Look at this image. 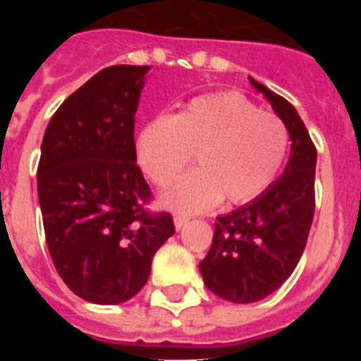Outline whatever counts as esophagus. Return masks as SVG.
Listing matches in <instances>:
<instances>
[{"label":"esophagus","instance_id":"obj_1","mask_svg":"<svg viewBox=\"0 0 361 361\" xmlns=\"http://www.w3.org/2000/svg\"><path fill=\"white\" fill-rule=\"evenodd\" d=\"M173 222H175V228L183 229L184 226H186L188 222H190V219H188V216H184V215H175Z\"/></svg>","mask_w":361,"mask_h":361}]
</instances>
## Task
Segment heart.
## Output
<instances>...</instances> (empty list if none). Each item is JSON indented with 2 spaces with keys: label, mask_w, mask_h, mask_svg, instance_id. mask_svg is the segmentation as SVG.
Returning <instances> with one entry per match:
<instances>
[{
  "label": "heart",
  "mask_w": 361,
  "mask_h": 361,
  "mask_svg": "<svg viewBox=\"0 0 361 361\" xmlns=\"http://www.w3.org/2000/svg\"><path fill=\"white\" fill-rule=\"evenodd\" d=\"M289 145L286 124L240 94L193 99L177 116L159 117L137 137V159L153 184L164 188L197 159L199 170L177 178L166 206L206 212L220 199L253 200L273 183Z\"/></svg>",
  "instance_id": "obj_1"
}]
</instances>
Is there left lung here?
I'll list each match as a JSON object with an SVG mask.
<instances>
[{"label": "left lung", "instance_id": "obj_1", "mask_svg": "<svg viewBox=\"0 0 361 361\" xmlns=\"http://www.w3.org/2000/svg\"><path fill=\"white\" fill-rule=\"evenodd\" d=\"M251 82L286 124L291 155L282 177L262 195L216 216L212 247L199 267L206 288L235 304L266 298L291 276L314 216L317 146L291 103L253 78Z\"/></svg>", "mask_w": 361, "mask_h": 361}]
</instances>
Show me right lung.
<instances>
[{"label":"right lung","mask_w":361,"mask_h":361,"mask_svg":"<svg viewBox=\"0 0 361 361\" xmlns=\"http://www.w3.org/2000/svg\"><path fill=\"white\" fill-rule=\"evenodd\" d=\"M149 66L103 68L57 108L44 130L37 195L63 282L92 304L145 288L153 255L175 233L137 166L135 111Z\"/></svg>","instance_id":"1"}]
</instances>
